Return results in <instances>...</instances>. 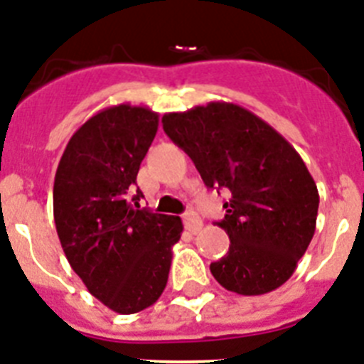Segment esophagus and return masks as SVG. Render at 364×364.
<instances>
[{
  "instance_id": "obj_1",
  "label": "esophagus",
  "mask_w": 364,
  "mask_h": 364,
  "mask_svg": "<svg viewBox=\"0 0 364 364\" xmlns=\"http://www.w3.org/2000/svg\"><path fill=\"white\" fill-rule=\"evenodd\" d=\"M183 222H185V228H187L188 231L194 235H196L198 231L203 228V222H201V218L196 215V213H194V210H188V213H185V216H183Z\"/></svg>"
}]
</instances>
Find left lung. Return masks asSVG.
<instances>
[{
	"label": "left lung",
	"mask_w": 364,
	"mask_h": 364,
	"mask_svg": "<svg viewBox=\"0 0 364 364\" xmlns=\"http://www.w3.org/2000/svg\"><path fill=\"white\" fill-rule=\"evenodd\" d=\"M163 127L207 188H228L229 252L210 262L220 285L242 296L276 291L294 274L318 215V191L300 154L244 107L225 102L168 112Z\"/></svg>",
	"instance_id": "obj_1"
}]
</instances>
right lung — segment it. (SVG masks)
Returning <instances> with one entry per match:
<instances>
[{
	"instance_id": "add662e5",
	"label": "right lung",
	"mask_w": 364,
	"mask_h": 364,
	"mask_svg": "<svg viewBox=\"0 0 364 364\" xmlns=\"http://www.w3.org/2000/svg\"><path fill=\"white\" fill-rule=\"evenodd\" d=\"M157 127L159 114L146 107H107L73 133L55 173L64 255L88 292L120 314L159 300L183 233L179 216L142 209L140 191L129 198Z\"/></svg>"
}]
</instances>
